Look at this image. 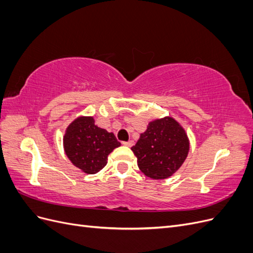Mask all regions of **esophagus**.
Wrapping results in <instances>:
<instances>
[{
  "mask_svg": "<svg viewBox=\"0 0 253 253\" xmlns=\"http://www.w3.org/2000/svg\"><path fill=\"white\" fill-rule=\"evenodd\" d=\"M122 144L126 145V147H132V145H134V141H133V140H129V141H124V142H122Z\"/></svg>",
  "mask_w": 253,
  "mask_h": 253,
  "instance_id": "esophagus-1",
  "label": "esophagus"
}]
</instances>
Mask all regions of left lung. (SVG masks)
<instances>
[{"label": "left lung", "mask_w": 253, "mask_h": 253, "mask_svg": "<svg viewBox=\"0 0 253 253\" xmlns=\"http://www.w3.org/2000/svg\"><path fill=\"white\" fill-rule=\"evenodd\" d=\"M140 171L150 178L165 179L177 171L189 152L187 134L171 117L149 124L132 147Z\"/></svg>", "instance_id": "left-lung-1"}]
</instances>
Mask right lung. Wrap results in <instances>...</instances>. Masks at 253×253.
I'll return each instance as SVG.
<instances>
[{
    "instance_id": "1",
    "label": "right lung",
    "mask_w": 253,
    "mask_h": 253,
    "mask_svg": "<svg viewBox=\"0 0 253 253\" xmlns=\"http://www.w3.org/2000/svg\"><path fill=\"white\" fill-rule=\"evenodd\" d=\"M64 150L71 162L87 174H95L108 164V156L120 142L113 133L95 126L93 117H80L67 127Z\"/></svg>"
}]
</instances>
